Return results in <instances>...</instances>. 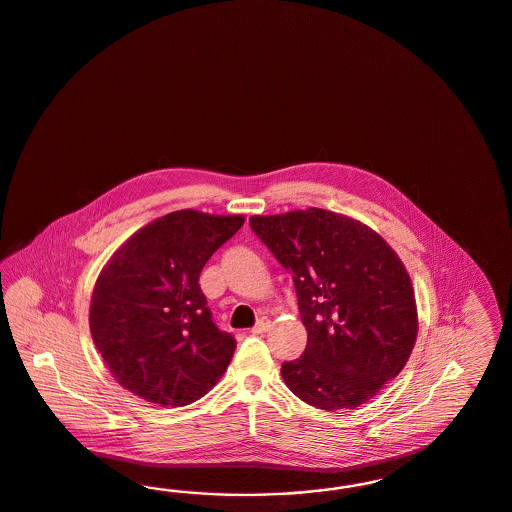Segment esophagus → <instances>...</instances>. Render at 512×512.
<instances>
[{
    "label": "esophagus",
    "instance_id": "esophagus-1",
    "mask_svg": "<svg viewBox=\"0 0 512 512\" xmlns=\"http://www.w3.org/2000/svg\"><path fill=\"white\" fill-rule=\"evenodd\" d=\"M268 328H270V322H268L266 318H263V320H259V322L251 328V333H253V335H259V333H265V331H268Z\"/></svg>",
    "mask_w": 512,
    "mask_h": 512
}]
</instances>
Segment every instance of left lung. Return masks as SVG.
Returning <instances> with one entry per match:
<instances>
[{"label":"left lung","mask_w":512,"mask_h":512,"mask_svg":"<svg viewBox=\"0 0 512 512\" xmlns=\"http://www.w3.org/2000/svg\"><path fill=\"white\" fill-rule=\"evenodd\" d=\"M249 225L291 274L308 331L303 356L282 364L287 387L326 411L366 404L415 345L406 266L369 226L326 209L253 215Z\"/></svg>","instance_id":"obj_1"}]
</instances>
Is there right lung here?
Returning <instances> with one entry per match:
<instances>
[{"label":"right lung","instance_id":"obj_1","mask_svg":"<svg viewBox=\"0 0 512 512\" xmlns=\"http://www.w3.org/2000/svg\"><path fill=\"white\" fill-rule=\"evenodd\" d=\"M242 225V215L173 211L135 232L104 266L89 328L123 389L181 408L215 387L236 339L215 326L200 272Z\"/></svg>","mask_w":512,"mask_h":512}]
</instances>
